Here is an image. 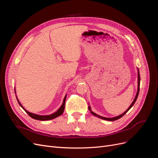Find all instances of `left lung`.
Listing matches in <instances>:
<instances>
[{"label": "left lung", "mask_w": 158, "mask_h": 158, "mask_svg": "<svg viewBox=\"0 0 158 158\" xmlns=\"http://www.w3.org/2000/svg\"><path fill=\"white\" fill-rule=\"evenodd\" d=\"M137 70H138V89H137V92H136V96H135V99H134V100H133V102H132V103H131V105L130 106H129V107L127 109V111H125V112H124L123 114H120V115H118V116H117V117H112V118H107V117H102V116H100V115H98V114H96V113H94L93 111H92V109H91V107H90V106H88V109H89V111H90V113H92L93 115H94V116H95V117H98V118H102V119H103V120H106V121H116V120H117V119H118V118H121L123 116H124L125 115V114L129 111V109H130L133 106H134V104H135V103L136 102V99H137V98H138V94H139V91H140V73H139V70H138V69H137Z\"/></svg>", "instance_id": "left-lung-1"}]
</instances>
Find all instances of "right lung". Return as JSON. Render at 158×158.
Here are the masks:
<instances>
[{"instance_id": "right-lung-1", "label": "right lung", "mask_w": 158, "mask_h": 158, "mask_svg": "<svg viewBox=\"0 0 158 158\" xmlns=\"http://www.w3.org/2000/svg\"><path fill=\"white\" fill-rule=\"evenodd\" d=\"M14 91H15V94H16V89H14ZM66 95H67V94H66L65 95V97L63 99V104H62V106L60 107V108L57 110V111L56 112H55L54 113L52 114H48V115H40V114H34V113H30L29 111H27V110H26L24 109V107H23L22 104L20 103V102H19V100L17 98V95H16V99H17V101L18 102V103L20 104V106L22 107V109L24 110V111L29 114V115L32 118H34L35 119V120H39V121H48V120H51V119H53V118H55L56 117H58L59 116L61 115L64 112V107H65V101H66Z\"/></svg>"}]
</instances>
